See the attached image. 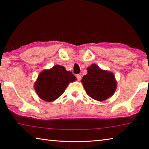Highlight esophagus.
Masks as SVG:
<instances>
[{
  "mask_svg": "<svg viewBox=\"0 0 149 149\" xmlns=\"http://www.w3.org/2000/svg\"><path fill=\"white\" fill-rule=\"evenodd\" d=\"M76 77H77V81H80V80H81V75H79V74L77 75H76Z\"/></svg>",
  "mask_w": 149,
  "mask_h": 149,
  "instance_id": "1",
  "label": "esophagus"
}]
</instances>
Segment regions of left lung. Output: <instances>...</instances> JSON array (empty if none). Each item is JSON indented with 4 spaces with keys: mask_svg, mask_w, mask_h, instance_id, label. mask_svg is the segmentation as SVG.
I'll use <instances>...</instances> for the list:
<instances>
[{
    "mask_svg": "<svg viewBox=\"0 0 149 149\" xmlns=\"http://www.w3.org/2000/svg\"><path fill=\"white\" fill-rule=\"evenodd\" d=\"M87 75L83 77L81 82L90 97L104 101L114 95L117 81L113 73L100 69L95 64L87 67Z\"/></svg>",
    "mask_w": 149,
    "mask_h": 149,
    "instance_id": "left-lung-1",
    "label": "left lung"
}]
</instances>
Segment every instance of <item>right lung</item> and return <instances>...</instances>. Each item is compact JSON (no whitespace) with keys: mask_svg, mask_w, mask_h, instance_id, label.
<instances>
[{"mask_svg":"<svg viewBox=\"0 0 149 149\" xmlns=\"http://www.w3.org/2000/svg\"><path fill=\"white\" fill-rule=\"evenodd\" d=\"M76 77L63 65H55L52 68L40 73L34 84L35 92L45 101L52 102L60 97L70 82Z\"/></svg>","mask_w":149,"mask_h":149,"instance_id":"obj_1","label":"right lung"}]
</instances>
